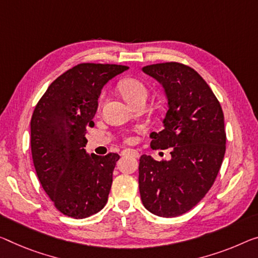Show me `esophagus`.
Here are the masks:
<instances>
[{
	"label": "esophagus",
	"instance_id": "1",
	"mask_svg": "<svg viewBox=\"0 0 258 258\" xmlns=\"http://www.w3.org/2000/svg\"><path fill=\"white\" fill-rule=\"evenodd\" d=\"M121 154H122V156H133L135 158H138V152L134 149H125L121 152Z\"/></svg>",
	"mask_w": 258,
	"mask_h": 258
}]
</instances>
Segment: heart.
I'll return each mask as SVG.
<instances>
[{"label": "heart", "instance_id": "heart-1", "mask_svg": "<svg viewBox=\"0 0 258 258\" xmlns=\"http://www.w3.org/2000/svg\"><path fill=\"white\" fill-rule=\"evenodd\" d=\"M118 90L123 98L129 104L134 105L135 102L141 100V99H146L148 97V89L144 85V83L138 81L136 78H123L118 83ZM104 94L99 99V105L104 101Z\"/></svg>", "mask_w": 258, "mask_h": 258}]
</instances>
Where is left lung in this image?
<instances>
[{
	"mask_svg": "<svg viewBox=\"0 0 258 258\" xmlns=\"http://www.w3.org/2000/svg\"><path fill=\"white\" fill-rule=\"evenodd\" d=\"M143 71L160 83L167 97L164 129L150 137L152 149L170 148V160L141 157V198L153 215L177 217L195 207L215 183L226 151L224 113L207 82L190 67L166 62Z\"/></svg>",
	"mask_w": 258,
	"mask_h": 258,
	"instance_id": "8db88e82",
	"label": "left lung"
}]
</instances>
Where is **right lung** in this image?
I'll return each instance as SVG.
<instances>
[{"label": "right lung", "mask_w": 258, "mask_h": 258, "mask_svg": "<svg viewBox=\"0 0 258 258\" xmlns=\"http://www.w3.org/2000/svg\"><path fill=\"white\" fill-rule=\"evenodd\" d=\"M126 66L81 63L48 86L31 118V152L43 190L63 215L83 219L108 200L117 153H86L98 98L109 79Z\"/></svg>", "instance_id": "obj_1"}]
</instances>
